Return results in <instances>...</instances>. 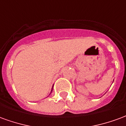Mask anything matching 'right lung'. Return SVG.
<instances>
[{"label":"right lung","mask_w":126,"mask_h":126,"mask_svg":"<svg viewBox=\"0 0 126 126\" xmlns=\"http://www.w3.org/2000/svg\"><path fill=\"white\" fill-rule=\"evenodd\" d=\"M52 90H51V93H52Z\"/></svg>","instance_id":"add662e5"}]
</instances>
